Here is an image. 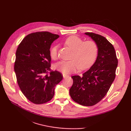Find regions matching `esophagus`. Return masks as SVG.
Here are the masks:
<instances>
[{
    "label": "esophagus",
    "instance_id": "34e87169",
    "mask_svg": "<svg viewBox=\"0 0 131 131\" xmlns=\"http://www.w3.org/2000/svg\"><path fill=\"white\" fill-rule=\"evenodd\" d=\"M68 77H69V75H66L65 74H63V78L64 79H65V78H68Z\"/></svg>",
    "mask_w": 131,
    "mask_h": 131
}]
</instances>
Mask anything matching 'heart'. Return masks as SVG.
<instances>
[{"label":"heart","instance_id":"1","mask_svg":"<svg viewBox=\"0 0 131 131\" xmlns=\"http://www.w3.org/2000/svg\"><path fill=\"white\" fill-rule=\"evenodd\" d=\"M65 44L70 48L73 53L70 61H61L56 65L58 70L63 74H70L80 69H85L92 65L95 61L99 48L93 41H84L82 38L75 35L70 36L65 41ZM58 47L54 46L51 49L50 56L53 60L57 58Z\"/></svg>","mask_w":131,"mask_h":131}]
</instances>
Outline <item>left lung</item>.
Masks as SVG:
<instances>
[{
  "mask_svg": "<svg viewBox=\"0 0 131 131\" xmlns=\"http://www.w3.org/2000/svg\"><path fill=\"white\" fill-rule=\"evenodd\" d=\"M84 34L97 44L98 54L93 65L82 77H71L73 84L69 93L75 102L90 106L97 104L106 94L115 79L118 59L113 46L105 37L93 32Z\"/></svg>",
  "mask_w": 131,
  "mask_h": 131,
  "instance_id": "obj_1",
  "label": "left lung"
}]
</instances>
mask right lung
Returning a JSON list of instances; mask_svg holds the SVG:
<instances>
[{
    "label": "right lung",
    "instance_id": "add662e5",
    "mask_svg": "<svg viewBox=\"0 0 131 131\" xmlns=\"http://www.w3.org/2000/svg\"><path fill=\"white\" fill-rule=\"evenodd\" d=\"M59 35L49 32H37L27 35L19 44L16 52L14 70L21 91L35 104L50 101L55 87L62 79V74L50 71V48Z\"/></svg>",
    "mask_w": 131,
    "mask_h": 131
}]
</instances>
